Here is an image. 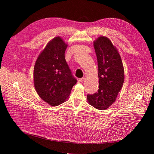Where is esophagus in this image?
<instances>
[{
  "label": "esophagus",
  "instance_id": "esophagus-1",
  "mask_svg": "<svg viewBox=\"0 0 154 154\" xmlns=\"http://www.w3.org/2000/svg\"><path fill=\"white\" fill-rule=\"evenodd\" d=\"M84 80H85V79L83 77V78H81V79H79V80H78V82L79 83H82V82H83V81H84Z\"/></svg>",
  "mask_w": 154,
  "mask_h": 154
}]
</instances>
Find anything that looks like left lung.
Masks as SVG:
<instances>
[{
  "label": "left lung",
  "instance_id": "left-lung-1",
  "mask_svg": "<svg viewBox=\"0 0 154 154\" xmlns=\"http://www.w3.org/2000/svg\"><path fill=\"white\" fill-rule=\"evenodd\" d=\"M98 64L99 90L88 94V103L96 109H107L116 100L124 81V70L117 49L107 37L100 36L94 41Z\"/></svg>",
  "mask_w": 154,
  "mask_h": 154
}]
</instances>
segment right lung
<instances>
[{"mask_svg":"<svg viewBox=\"0 0 154 154\" xmlns=\"http://www.w3.org/2000/svg\"><path fill=\"white\" fill-rule=\"evenodd\" d=\"M67 46L60 37L54 38L41 52L35 64L36 91L51 106L59 105L66 100L77 82L65 60Z\"/></svg>","mask_w":154,"mask_h":154,"instance_id":"obj_1","label":"right lung"}]
</instances>
